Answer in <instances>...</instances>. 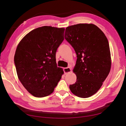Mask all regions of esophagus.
<instances>
[{
	"instance_id": "1",
	"label": "esophagus",
	"mask_w": 126,
	"mask_h": 126,
	"mask_svg": "<svg viewBox=\"0 0 126 126\" xmlns=\"http://www.w3.org/2000/svg\"><path fill=\"white\" fill-rule=\"evenodd\" d=\"M63 71L65 75H67V74L71 72V69L70 67H65V68H64Z\"/></svg>"
}]
</instances>
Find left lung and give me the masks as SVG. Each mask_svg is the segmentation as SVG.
<instances>
[{
	"instance_id": "1",
	"label": "left lung",
	"mask_w": 126,
	"mask_h": 126,
	"mask_svg": "<svg viewBox=\"0 0 126 126\" xmlns=\"http://www.w3.org/2000/svg\"><path fill=\"white\" fill-rule=\"evenodd\" d=\"M64 37L77 54L73 72L77 81L70 91L79 97L87 98L101 87L111 69L109 44L102 31L93 24L67 27Z\"/></svg>"
}]
</instances>
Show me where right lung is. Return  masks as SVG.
<instances>
[{"instance_id":"add662e5","label":"right lung","mask_w":126,"mask_h":126,"mask_svg":"<svg viewBox=\"0 0 126 126\" xmlns=\"http://www.w3.org/2000/svg\"><path fill=\"white\" fill-rule=\"evenodd\" d=\"M65 29L44 26L32 30L18 44L14 56L18 78L33 96L51 94L64 72L58 67L56 52Z\"/></svg>"}]
</instances>
